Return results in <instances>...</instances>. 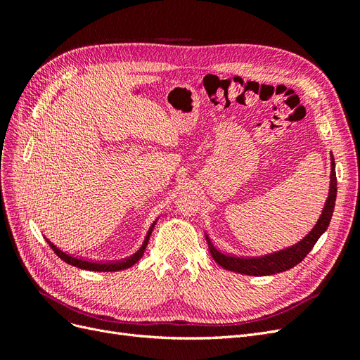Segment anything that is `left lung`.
<instances>
[{
  "mask_svg": "<svg viewBox=\"0 0 360 360\" xmlns=\"http://www.w3.org/2000/svg\"><path fill=\"white\" fill-rule=\"evenodd\" d=\"M332 171H330V189H329V197L326 201V205L323 209V213L320 219L312 228V231L300 240L297 245L291 248H287L284 250H279V252L270 254L266 257H258V258H240V257H233V255H225L217 250L210 238L205 236L207 245H209L210 254L214 258V261L221 267L236 271V274L249 275V276H267V275H275L281 274V271H285L288 269H292L297 266L300 261L307 257L314 245L317 243L321 234L328 230L330 224L333 209H335V201H336V172H335V159L332 155Z\"/></svg>",
  "mask_w": 360,
  "mask_h": 360,
  "instance_id": "1",
  "label": "left lung"
}]
</instances>
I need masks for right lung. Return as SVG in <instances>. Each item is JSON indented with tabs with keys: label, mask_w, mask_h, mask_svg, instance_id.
I'll list each match as a JSON object with an SVG mask.
<instances>
[{
	"label": "right lung",
	"mask_w": 360,
	"mask_h": 360,
	"mask_svg": "<svg viewBox=\"0 0 360 360\" xmlns=\"http://www.w3.org/2000/svg\"><path fill=\"white\" fill-rule=\"evenodd\" d=\"M156 224V222H155ZM155 224L151 225V228L148 230L147 236H146V240L143 243V246H141V249L138 250V252L135 255H132L130 258H126L123 261H115V263H96V261H86V259H82V258H76V257H72V255H68L66 252H63L61 249H58L56 245L49 242V238H46V242L49 243V246L53 249V252H56L63 261H66L68 264L70 266H75V267H79V269H85V270H91V271H117V270H123V269H129L132 267L135 263H138V261L141 259V257L144 255V250L147 248V243H148V238H150V234L151 231H153V226Z\"/></svg>",
	"instance_id": "add662e5"
}]
</instances>
